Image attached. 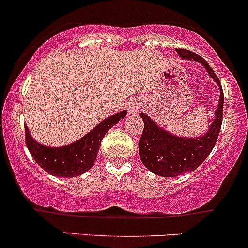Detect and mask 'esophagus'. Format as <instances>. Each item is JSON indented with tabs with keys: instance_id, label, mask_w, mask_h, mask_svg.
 Returning a JSON list of instances; mask_svg holds the SVG:
<instances>
[{
	"instance_id": "obj_1",
	"label": "esophagus",
	"mask_w": 248,
	"mask_h": 248,
	"mask_svg": "<svg viewBox=\"0 0 248 248\" xmlns=\"http://www.w3.org/2000/svg\"><path fill=\"white\" fill-rule=\"evenodd\" d=\"M140 103L138 99H132V101L128 102V111L129 114L137 115L140 111Z\"/></svg>"
}]
</instances>
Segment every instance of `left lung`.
Returning a JSON list of instances; mask_svg holds the SVG:
<instances>
[{"mask_svg":"<svg viewBox=\"0 0 248 248\" xmlns=\"http://www.w3.org/2000/svg\"><path fill=\"white\" fill-rule=\"evenodd\" d=\"M184 60L199 62L210 78L218 85L219 99L215 110V119L209 129L201 137H180L158 126L155 120L140 112L144 131L139 140V155L142 164L154 174L175 177L184 172L193 171L207 158L218 138L223 117V90L211 67L202 57L185 49H177Z\"/></svg>","mask_w":248,"mask_h":248,"instance_id":"8db88e82","label":"left lung"}]
</instances>
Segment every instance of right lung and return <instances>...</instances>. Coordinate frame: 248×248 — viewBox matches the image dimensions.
<instances>
[{
  "label": "right lung",
  "instance_id": "1",
  "mask_svg": "<svg viewBox=\"0 0 248 248\" xmlns=\"http://www.w3.org/2000/svg\"><path fill=\"white\" fill-rule=\"evenodd\" d=\"M127 115V110L107 117L82 138L64 146H46L33 139L25 126V139L34 161L46 172L57 177H76L92 168L107 132Z\"/></svg>",
  "mask_w": 248,
  "mask_h": 248
}]
</instances>
